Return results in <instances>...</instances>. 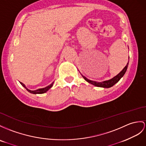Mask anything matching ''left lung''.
I'll return each mask as SVG.
<instances>
[{"mask_svg": "<svg viewBox=\"0 0 146 146\" xmlns=\"http://www.w3.org/2000/svg\"><path fill=\"white\" fill-rule=\"evenodd\" d=\"M128 64H129V61L127 63L126 66L124 67V68L121 71V72L118 74V75L115 76L112 79H110L108 80H105L104 82H95V81H93V80H91L87 79L86 77H84L82 74H81L82 76L83 77L84 79L86 80L87 82H88V83H90L92 85H95L96 87H104V88H110V87H111L112 86H113L115 84H116L121 79V78L123 77V76L124 75V74H125L126 71L127 69V66H128Z\"/></svg>", "mask_w": 146, "mask_h": 146, "instance_id": "1", "label": "left lung"}]
</instances>
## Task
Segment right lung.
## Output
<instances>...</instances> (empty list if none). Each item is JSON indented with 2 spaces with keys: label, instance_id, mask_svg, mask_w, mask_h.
I'll return each mask as SVG.
<instances>
[{
  "label": "right lung",
  "instance_id": "1",
  "mask_svg": "<svg viewBox=\"0 0 146 146\" xmlns=\"http://www.w3.org/2000/svg\"><path fill=\"white\" fill-rule=\"evenodd\" d=\"M20 84H21V85H22L24 88H25L26 89H27V90L28 92H29L30 93L33 94H41L45 93V92H47L49 89H50V88L52 87L53 84H54V82H53L52 84H51L50 85H48V86H47V87H46L44 88H39V89H37L36 90H30L29 89H28V88L25 87V85L22 82H20Z\"/></svg>",
  "mask_w": 146,
  "mask_h": 146
}]
</instances>
